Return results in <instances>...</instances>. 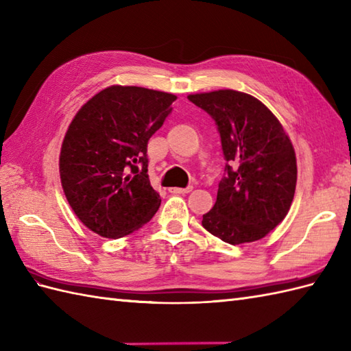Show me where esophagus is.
<instances>
[{
  "mask_svg": "<svg viewBox=\"0 0 351 351\" xmlns=\"http://www.w3.org/2000/svg\"><path fill=\"white\" fill-rule=\"evenodd\" d=\"M193 190V186H186V189H178V186H173V189H170V193H175V194H186Z\"/></svg>",
  "mask_w": 351,
  "mask_h": 351,
  "instance_id": "obj_1",
  "label": "esophagus"
}]
</instances>
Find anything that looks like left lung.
I'll use <instances>...</instances> for the list:
<instances>
[{
  "mask_svg": "<svg viewBox=\"0 0 351 351\" xmlns=\"http://www.w3.org/2000/svg\"><path fill=\"white\" fill-rule=\"evenodd\" d=\"M218 127L226 158L217 202L202 226L239 245L265 238L286 218L295 197L296 154L281 122L245 93L218 89L190 94Z\"/></svg>",
  "mask_w": 351,
  "mask_h": 351,
  "instance_id": "obj_1",
  "label": "left lung"
}]
</instances>
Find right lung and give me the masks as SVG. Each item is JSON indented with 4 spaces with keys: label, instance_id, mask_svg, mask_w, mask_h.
<instances>
[{
    "label": "right lung",
    "instance_id": "add662e5",
    "mask_svg": "<svg viewBox=\"0 0 351 351\" xmlns=\"http://www.w3.org/2000/svg\"><path fill=\"white\" fill-rule=\"evenodd\" d=\"M175 100L169 93L112 85L73 118L61 146L60 176L73 213L89 230L122 238L158 210L146 151Z\"/></svg>",
    "mask_w": 351,
    "mask_h": 351
}]
</instances>
